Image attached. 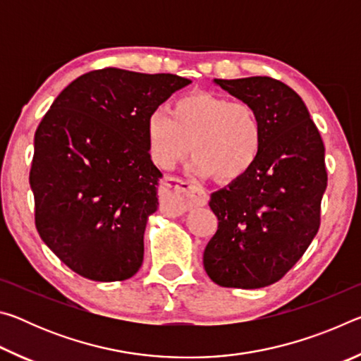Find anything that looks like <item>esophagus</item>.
I'll return each instance as SVG.
<instances>
[{
	"mask_svg": "<svg viewBox=\"0 0 361 361\" xmlns=\"http://www.w3.org/2000/svg\"><path fill=\"white\" fill-rule=\"evenodd\" d=\"M164 200L162 209L181 215L195 205H204L207 202V192L202 188H197L191 181L175 178V176H166L162 181Z\"/></svg>",
	"mask_w": 361,
	"mask_h": 361,
	"instance_id": "1",
	"label": "esophagus"
}]
</instances>
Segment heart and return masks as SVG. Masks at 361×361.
Segmentation results:
<instances>
[{
    "label": "heart",
    "instance_id": "heart-1",
    "mask_svg": "<svg viewBox=\"0 0 361 361\" xmlns=\"http://www.w3.org/2000/svg\"><path fill=\"white\" fill-rule=\"evenodd\" d=\"M172 115L154 109L146 119V142L157 167L172 169L191 149L195 173L231 181L258 161L262 124L250 103L197 92L176 100Z\"/></svg>",
    "mask_w": 361,
    "mask_h": 361
}]
</instances>
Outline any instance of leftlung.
<instances>
[{"label": "left lung", "instance_id": "left-lung-1", "mask_svg": "<svg viewBox=\"0 0 361 361\" xmlns=\"http://www.w3.org/2000/svg\"><path fill=\"white\" fill-rule=\"evenodd\" d=\"M215 84L256 109L262 148L245 175L212 194L218 229L204 267L219 286L262 288L279 282L319 232L325 146L302 99L282 81L252 76Z\"/></svg>", "mask_w": 361, "mask_h": 361}]
</instances>
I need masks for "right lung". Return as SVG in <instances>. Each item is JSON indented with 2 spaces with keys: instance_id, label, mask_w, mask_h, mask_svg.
<instances>
[{
  "instance_id": "add662e5",
  "label": "right lung",
  "mask_w": 361,
  "mask_h": 361,
  "mask_svg": "<svg viewBox=\"0 0 361 361\" xmlns=\"http://www.w3.org/2000/svg\"><path fill=\"white\" fill-rule=\"evenodd\" d=\"M189 79L95 70L60 92L35 133L30 186L42 242L81 277L119 282L138 272L162 173L146 119Z\"/></svg>"
}]
</instances>
